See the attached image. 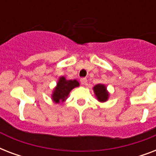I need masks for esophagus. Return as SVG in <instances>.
I'll return each instance as SVG.
<instances>
[{"label": "esophagus", "mask_w": 156, "mask_h": 156, "mask_svg": "<svg viewBox=\"0 0 156 156\" xmlns=\"http://www.w3.org/2000/svg\"><path fill=\"white\" fill-rule=\"evenodd\" d=\"M81 83H82V85H87V79L86 78H81Z\"/></svg>", "instance_id": "34e87169"}]
</instances>
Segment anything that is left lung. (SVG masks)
<instances>
[{
    "label": "left lung",
    "mask_w": 156,
    "mask_h": 156,
    "mask_svg": "<svg viewBox=\"0 0 156 156\" xmlns=\"http://www.w3.org/2000/svg\"><path fill=\"white\" fill-rule=\"evenodd\" d=\"M93 90L98 101L100 103L106 102L109 98V92L107 90L106 86L102 83H99L93 87Z\"/></svg>",
    "instance_id": "8db88e82"
}]
</instances>
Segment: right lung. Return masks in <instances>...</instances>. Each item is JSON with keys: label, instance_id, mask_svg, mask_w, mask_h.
I'll return each instance as SVG.
<instances>
[{"label": "right lung", "instance_id": "add662e5", "mask_svg": "<svg viewBox=\"0 0 156 156\" xmlns=\"http://www.w3.org/2000/svg\"><path fill=\"white\" fill-rule=\"evenodd\" d=\"M78 87H79V83L76 79L67 80L64 76H61L59 78L58 82L52 93V101L55 104L65 102L71 90Z\"/></svg>", "mask_w": 156, "mask_h": 156}]
</instances>
